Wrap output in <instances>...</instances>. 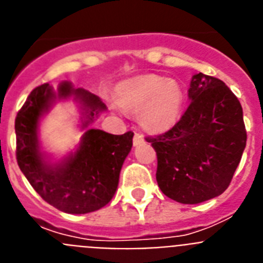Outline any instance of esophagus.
<instances>
[{"label":"esophagus","mask_w":263,"mask_h":263,"mask_svg":"<svg viewBox=\"0 0 263 263\" xmlns=\"http://www.w3.org/2000/svg\"><path fill=\"white\" fill-rule=\"evenodd\" d=\"M143 142H145V138H143V136H141V134H134V138H133L134 146L142 145Z\"/></svg>","instance_id":"1"}]
</instances>
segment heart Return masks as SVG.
<instances>
[{
	"instance_id": "b5f03b06",
	"label": "heart",
	"mask_w": 263,
	"mask_h": 263,
	"mask_svg": "<svg viewBox=\"0 0 263 263\" xmlns=\"http://www.w3.org/2000/svg\"><path fill=\"white\" fill-rule=\"evenodd\" d=\"M113 109L138 115L141 126L150 133H164L179 121L184 108V92L174 80L145 75L116 87Z\"/></svg>"
}]
</instances>
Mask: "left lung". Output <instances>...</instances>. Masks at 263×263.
<instances>
[{"mask_svg": "<svg viewBox=\"0 0 263 263\" xmlns=\"http://www.w3.org/2000/svg\"><path fill=\"white\" fill-rule=\"evenodd\" d=\"M190 106L162 136L146 138L158 157L160 191L182 204L221 195L231 183L246 146L242 106L224 81L194 75Z\"/></svg>", "mask_w": 263, "mask_h": 263, "instance_id": "obj_1", "label": "left lung"}]
</instances>
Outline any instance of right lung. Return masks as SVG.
Instances as JSON below:
<instances>
[{"label":"right lung","instance_id":"1","mask_svg":"<svg viewBox=\"0 0 263 263\" xmlns=\"http://www.w3.org/2000/svg\"><path fill=\"white\" fill-rule=\"evenodd\" d=\"M71 99L77 104L83 132L79 143L63 157L45 152L40 124L53 105ZM105 104L84 88L62 81L55 90L50 84L36 87L15 118L17 162L32 188L62 212L84 215L105 206L113 199L120 173L133 146L134 133L122 136L95 129Z\"/></svg>","mask_w":263,"mask_h":263}]
</instances>
